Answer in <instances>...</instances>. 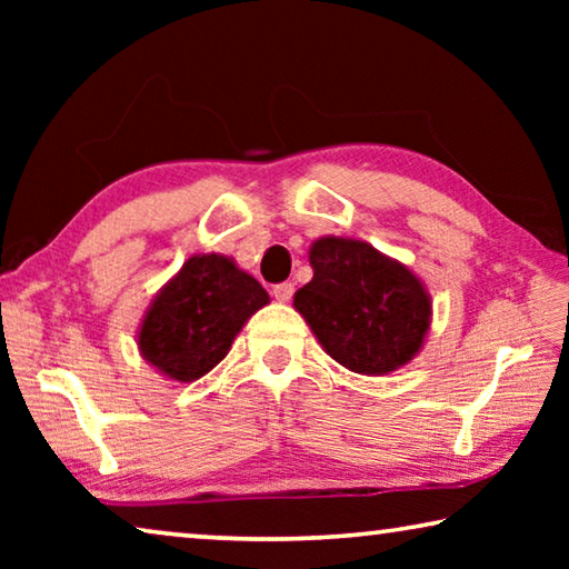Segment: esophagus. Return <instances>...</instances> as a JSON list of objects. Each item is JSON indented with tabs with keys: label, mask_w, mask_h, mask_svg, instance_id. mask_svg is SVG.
Returning a JSON list of instances; mask_svg holds the SVG:
<instances>
[{
	"label": "esophagus",
	"mask_w": 569,
	"mask_h": 569,
	"mask_svg": "<svg viewBox=\"0 0 569 569\" xmlns=\"http://www.w3.org/2000/svg\"><path fill=\"white\" fill-rule=\"evenodd\" d=\"M293 283L291 281H283V283H276L273 286V296L278 298V301H291V296H293Z\"/></svg>",
	"instance_id": "obj_1"
}]
</instances>
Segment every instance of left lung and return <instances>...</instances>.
<instances>
[{
	"label": "left lung",
	"instance_id": "left-lung-1",
	"mask_svg": "<svg viewBox=\"0 0 569 569\" xmlns=\"http://www.w3.org/2000/svg\"><path fill=\"white\" fill-rule=\"evenodd\" d=\"M308 258L313 278L296 293L293 306L331 359L373 377L413 359L431 306L407 266L349 238L316 240Z\"/></svg>",
	"mask_w": 569,
	"mask_h": 569
}]
</instances>
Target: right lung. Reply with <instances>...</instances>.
<instances>
[{"label":"right lung","mask_w":569,"mask_h":569,"mask_svg":"<svg viewBox=\"0 0 569 569\" xmlns=\"http://www.w3.org/2000/svg\"><path fill=\"white\" fill-rule=\"evenodd\" d=\"M266 303V288L233 261L192 256L152 301L138 346L166 377L196 381L226 359L248 316Z\"/></svg>","instance_id":"1"}]
</instances>
